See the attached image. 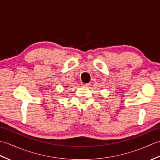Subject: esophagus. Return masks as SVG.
Segmentation results:
<instances>
[{"instance_id": "esophagus-1", "label": "esophagus", "mask_w": 160, "mask_h": 160, "mask_svg": "<svg viewBox=\"0 0 160 160\" xmlns=\"http://www.w3.org/2000/svg\"><path fill=\"white\" fill-rule=\"evenodd\" d=\"M82 85L83 87H88V86L90 85V83H82Z\"/></svg>"}]
</instances>
